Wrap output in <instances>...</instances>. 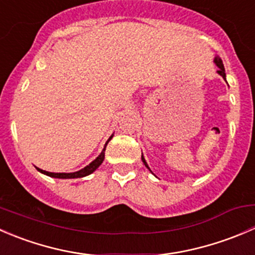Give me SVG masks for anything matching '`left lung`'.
Masks as SVG:
<instances>
[{
	"label": "left lung",
	"instance_id": "obj_1",
	"mask_svg": "<svg viewBox=\"0 0 255 255\" xmlns=\"http://www.w3.org/2000/svg\"><path fill=\"white\" fill-rule=\"evenodd\" d=\"M215 63H216V65L218 66V70H217V73L220 74L221 76H222L223 79H226V73H225V66H223V63H222V60H221V58H218V56H216L215 58ZM142 160H143V163H144V165L146 166V168L149 169V166H148V164H146V161H145V159L143 158V155H142Z\"/></svg>",
	"mask_w": 255,
	"mask_h": 255
}]
</instances>
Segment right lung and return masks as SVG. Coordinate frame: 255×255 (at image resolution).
Segmentation results:
<instances>
[{
    "mask_svg": "<svg viewBox=\"0 0 255 255\" xmlns=\"http://www.w3.org/2000/svg\"><path fill=\"white\" fill-rule=\"evenodd\" d=\"M112 137H113V135H111V137H110V139L107 140V143H109L110 140L112 139ZM107 143H106V145H107ZM106 145H105L104 150L101 151V154H100V155L97 156V158L95 159V160L92 161V163H90L89 165L85 166V168L81 169V170L76 171V173H49V171L42 170V169H39V168H37V169L40 171V173L45 174V175L51 176V177H59V179H76V177H84V176H86V175H90V174L94 173V171L96 170V169L99 168L100 165H101L102 161H104V159H105V150H106Z\"/></svg>",
    "mask_w": 255,
    "mask_h": 255,
    "instance_id": "1",
    "label": "right lung"
}]
</instances>
